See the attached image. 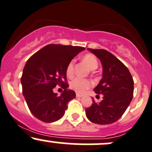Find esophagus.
<instances>
[{
  "mask_svg": "<svg viewBox=\"0 0 152 152\" xmlns=\"http://www.w3.org/2000/svg\"><path fill=\"white\" fill-rule=\"evenodd\" d=\"M76 97H79V98H81V97H82V95H81V94H79V93H76Z\"/></svg>",
  "mask_w": 152,
  "mask_h": 152,
  "instance_id": "obj_1",
  "label": "esophagus"
}]
</instances>
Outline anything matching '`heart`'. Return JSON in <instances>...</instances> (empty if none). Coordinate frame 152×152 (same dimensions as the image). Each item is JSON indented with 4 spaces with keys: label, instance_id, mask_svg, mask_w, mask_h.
<instances>
[{
    "label": "heart",
    "instance_id": "b5f03b06",
    "mask_svg": "<svg viewBox=\"0 0 152 152\" xmlns=\"http://www.w3.org/2000/svg\"><path fill=\"white\" fill-rule=\"evenodd\" d=\"M83 61L88 65L91 70H95L98 67V61L96 56L93 54H86L83 57ZM66 74L69 78H71L74 74V61L72 60L67 65L66 69ZM70 87L72 90H75L79 93H84L87 89L92 87V82L90 80L83 78L76 77L71 81Z\"/></svg>",
    "mask_w": 152,
    "mask_h": 152
}]
</instances>
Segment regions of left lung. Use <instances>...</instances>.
Here are the masks:
<instances>
[{
    "label": "left lung",
    "instance_id": "8db88e82",
    "mask_svg": "<svg viewBox=\"0 0 152 152\" xmlns=\"http://www.w3.org/2000/svg\"><path fill=\"white\" fill-rule=\"evenodd\" d=\"M102 62V79L94 88L96 96H103L102 102L85 110L92 123L106 125L118 120L126 110L133 97L134 81L129 70L118 59L104 49L87 48Z\"/></svg>",
    "mask_w": 152,
    "mask_h": 152
}]
</instances>
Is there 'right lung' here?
Listing matches in <instances>:
<instances>
[{
    "label": "right lung",
    "instance_id": "1",
    "mask_svg": "<svg viewBox=\"0 0 152 152\" xmlns=\"http://www.w3.org/2000/svg\"><path fill=\"white\" fill-rule=\"evenodd\" d=\"M85 48L50 44L42 48L26 63L21 77L23 94L28 109L41 121L51 123L63 117L69 101L76 93L66 82L67 66ZM64 89L60 96L53 88Z\"/></svg>",
    "mask_w": 152,
    "mask_h": 152
}]
</instances>
